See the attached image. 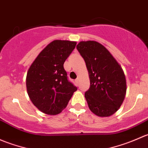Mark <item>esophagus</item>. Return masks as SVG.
<instances>
[{
	"mask_svg": "<svg viewBox=\"0 0 148 148\" xmlns=\"http://www.w3.org/2000/svg\"><path fill=\"white\" fill-rule=\"evenodd\" d=\"M79 82V79H76V83H77V84H78Z\"/></svg>",
	"mask_w": 148,
	"mask_h": 148,
	"instance_id": "34e87169",
	"label": "esophagus"
}]
</instances>
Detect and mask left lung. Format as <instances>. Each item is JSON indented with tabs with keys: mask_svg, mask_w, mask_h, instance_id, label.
Returning a JSON list of instances; mask_svg holds the SVG:
<instances>
[{
	"mask_svg": "<svg viewBox=\"0 0 148 148\" xmlns=\"http://www.w3.org/2000/svg\"><path fill=\"white\" fill-rule=\"evenodd\" d=\"M77 49L89 73L90 87L84 96L89 110L101 117L112 115L120 109L126 95V78L122 66L97 41H80Z\"/></svg>",
	"mask_w": 148,
	"mask_h": 148,
	"instance_id": "obj_1",
	"label": "left lung"
}]
</instances>
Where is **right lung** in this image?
Masks as SVG:
<instances>
[{"instance_id":"1","label":"right lung","mask_w":148,"mask_h":148,"mask_svg":"<svg viewBox=\"0 0 148 148\" xmlns=\"http://www.w3.org/2000/svg\"><path fill=\"white\" fill-rule=\"evenodd\" d=\"M76 41L54 40L41 51L30 66L26 89L36 107L56 115L66 107L77 88L67 79L64 64L75 48Z\"/></svg>"}]
</instances>
